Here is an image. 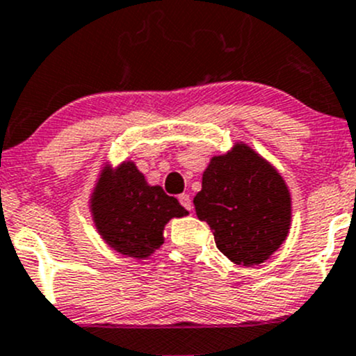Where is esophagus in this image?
<instances>
[{"label": "esophagus", "instance_id": "obj_1", "mask_svg": "<svg viewBox=\"0 0 356 356\" xmlns=\"http://www.w3.org/2000/svg\"><path fill=\"white\" fill-rule=\"evenodd\" d=\"M179 201H181V204H182V207H184L186 210H188V211H191V210H193L191 196H189V195H186V193H184V195L179 196Z\"/></svg>", "mask_w": 356, "mask_h": 356}]
</instances>
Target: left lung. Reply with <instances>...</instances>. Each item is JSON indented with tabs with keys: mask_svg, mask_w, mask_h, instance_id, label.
<instances>
[{
	"mask_svg": "<svg viewBox=\"0 0 356 356\" xmlns=\"http://www.w3.org/2000/svg\"><path fill=\"white\" fill-rule=\"evenodd\" d=\"M193 203L200 220L210 225L218 250L238 265L250 267L270 258L289 232L286 182L246 145L211 158Z\"/></svg>",
	"mask_w": 356,
	"mask_h": 356,
	"instance_id": "left-lung-1",
	"label": "left lung"
}]
</instances>
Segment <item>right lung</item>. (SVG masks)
Returning <instances> with one entry per match:
<instances>
[{
  "mask_svg": "<svg viewBox=\"0 0 356 356\" xmlns=\"http://www.w3.org/2000/svg\"><path fill=\"white\" fill-rule=\"evenodd\" d=\"M91 210L103 239L118 253L134 258L149 257L163 243L165 224L188 213L160 186H148L132 161L115 172L103 170Z\"/></svg>",
  "mask_w": 356,
  "mask_h": 356,
  "instance_id": "1",
  "label": "right lung"
}]
</instances>
